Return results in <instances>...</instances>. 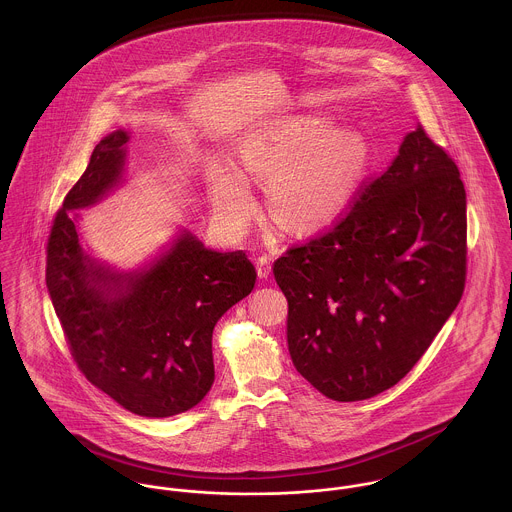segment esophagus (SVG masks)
Segmentation results:
<instances>
[{
  "label": "esophagus",
  "mask_w": 512,
  "mask_h": 512,
  "mask_svg": "<svg viewBox=\"0 0 512 512\" xmlns=\"http://www.w3.org/2000/svg\"><path fill=\"white\" fill-rule=\"evenodd\" d=\"M256 272H258V278H260V280L270 278V274H272V264H270V258H268V256H260V258L256 260Z\"/></svg>",
  "instance_id": "1"
}]
</instances>
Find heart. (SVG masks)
Returning a JSON list of instances; mask_svg holds the SVG:
<instances>
[{"instance_id": "heart-1", "label": "heart", "mask_w": 512, "mask_h": 512, "mask_svg": "<svg viewBox=\"0 0 512 512\" xmlns=\"http://www.w3.org/2000/svg\"><path fill=\"white\" fill-rule=\"evenodd\" d=\"M240 159L252 179L270 183V215L309 234L345 213L368 169L370 144L363 132L337 130L325 116H297L248 140ZM209 195L230 226H244L256 207L248 179L234 167L213 173Z\"/></svg>"}]
</instances>
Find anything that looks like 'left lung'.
<instances>
[{"instance_id":"obj_1","label":"left lung","mask_w":512,"mask_h":512,"mask_svg":"<svg viewBox=\"0 0 512 512\" xmlns=\"http://www.w3.org/2000/svg\"><path fill=\"white\" fill-rule=\"evenodd\" d=\"M465 240L459 169L418 126L345 219L274 262L297 372L337 402L402 380L461 299Z\"/></svg>"}]
</instances>
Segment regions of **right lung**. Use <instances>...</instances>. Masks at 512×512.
Segmentation results:
<instances>
[{"mask_svg":"<svg viewBox=\"0 0 512 512\" xmlns=\"http://www.w3.org/2000/svg\"><path fill=\"white\" fill-rule=\"evenodd\" d=\"M132 132L94 147L57 213L47 244V290L82 374L144 418L197 406L215 382L213 329L254 290L246 252H217L181 228L159 256L116 270L80 244L78 215L124 183Z\"/></svg>","mask_w":512,"mask_h":512,"instance_id":"add662e5","label":"right lung"}]
</instances>
